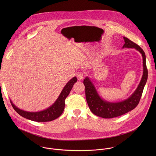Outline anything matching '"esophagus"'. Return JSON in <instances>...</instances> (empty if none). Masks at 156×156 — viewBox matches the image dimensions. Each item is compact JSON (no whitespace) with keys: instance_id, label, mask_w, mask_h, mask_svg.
I'll use <instances>...</instances> for the list:
<instances>
[{"instance_id":"1","label":"esophagus","mask_w":156,"mask_h":156,"mask_svg":"<svg viewBox=\"0 0 156 156\" xmlns=\"http://www.w3.org/2000/svg\"><path fill=\"white\" fill-rule=\"evenodd\" d=\"M76 76H77L78 80H82L83 79V73L82 72H78L76 74Z\"/></svg>"}]
</instances>
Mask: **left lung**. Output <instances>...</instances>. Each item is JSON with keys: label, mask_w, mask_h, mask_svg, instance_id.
<instances>
[{"label": "left lung", "mask_w": 156, "mask_h": 156, "mask_svg": "<svg viewBox=\"0 0 156 156\" xmlns=\"http://www.w3.org/2000/svg\"><path fill=\"white\" fill-rule=\"evenodd\" d=\"M123 38L125 43L122 48H134L142 54L143 58V75L137 89L133 94L126 100L120 102H109L100 97L94 84L88 77H87L83 80V83L85 87L86 99L90 111L94 115L103 118L117 117L134 109L139 104L144 87L147 81L148 69L146 66L145 52L140 46L129 38L124 37Z\"/></svg>", "instance_id": "1"}]
</instances>
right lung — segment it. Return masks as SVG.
I'll return each instance as SVG.
<instances>
[{
	"instance_id": "obj_1",
	"label": "right lung",
	"mask_w": 156,
	"mask_h": 156,
	"mask_svg": "<svg viewBox=\"0 0 156 156\" xmlns=\"http://www.w3.org/2000/svg\"><path fill=\"white\" fill-rule=\"evenodd\" d=\"M76 77L71 79L64 87L56 101L49 108L42 111L30 112L24 111L17 108L10 100L14 109L23 117L36 122H47L59 117L63 113L65 107V100L69 95L74 84L77 82Z\"/></svg>"
}]
</instances>
